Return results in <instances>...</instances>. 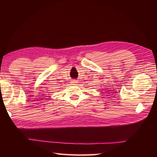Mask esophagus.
I'll return each mask as SVG.
<instances>
[{
  "label": "esophagus",
  "instance_id": "esophagus-1",
  "mask_svg": "<svg viewBox=\"0 0 157 157\" xmlns=\"http://www.w3.org/2000/svg\"><path fill=\"white\" fill-rule=\"evenodd\" d=\"M71 84L72 85H76L77 84H78V82H77L76 80H71Z\"/></svg>",
  "mask_w": 157,
  "mask_h": 157
}]
</instances>
